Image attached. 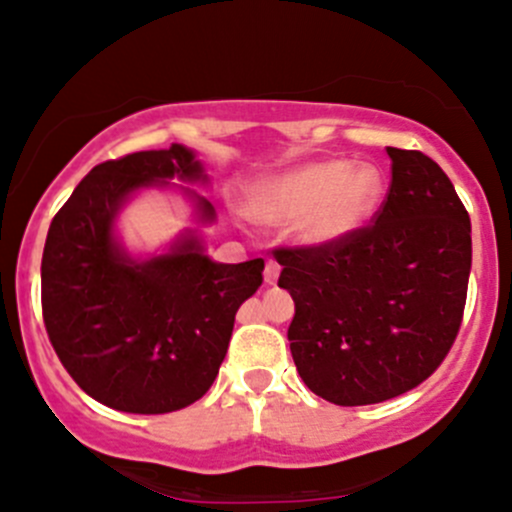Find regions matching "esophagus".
<instances>
[{"mask_svg": "<svg viewBox=\"0 0 512 512\" xmlns=\"http://www.w3.org/2000/svg\"><path fill=\"white\" fill-rule=\"evenodd\" d=\"M277 277H280V265L270 260V262H267V265H265V282H267V285H275Z\"/></svg>", "mask_w": 512, "mask_h": 512, "instance_id": "esophagus-1", "label": "esophagus"}]
</instances>
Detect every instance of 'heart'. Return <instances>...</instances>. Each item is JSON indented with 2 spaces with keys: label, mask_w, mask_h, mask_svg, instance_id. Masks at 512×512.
I'll use <instances>...</instances> for the list:
<instances>
[{
  "label": "heart",
  "mask_w": 512,
  "mask_h": 512,
  "mask_svg": "<svg viewBox=\"0 0 512 512\" xmlns=\"http://www.w3.org/2000/svg\"><path fill=\"white\" fill-rule=\"evenodd\" d=\"M382 195L385 180L375 165L322 160L307 162L257 187L252 212L272 225L297 220V237L305 245L327 247L365 227Z\"/></svg>",
  "instance_id": "heart-1"
}]
</instances>
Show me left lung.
Returning a JSON list of instances; mask_svg holds the SVG:
<instances>
[{
  "label": "left lung",
  "instance_id": "1",
  "mask_svg": "<svg viewBox=\"0 0 512 512\" xmlns=\"http://www.w3.org/2000/svg\"><path fill=\"white\" fill-rule=\"evenodd\" d=\"M393 182L372 225L327 247H280L277 285L307 388L372 405L428 380L458 337L468 295L470 217L438 162L388 147Z\"/></svg>",
  "mask_w": 512,
  "mask_h": 512
}]
</instances>
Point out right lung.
Returning <instances> with one entry per match:
<instances>
[{
	"label": "right lung",
	"mask_w": 512,
	"mask_h": 512,
	"mask_svg": "<svg viewBox=\"0 0 512 512\" xmlns=\"http://www.w3.org/2000/svg\"><path fill=\"white\" fill-rule=\"evenodd\" d=\"M170 180L207 185L185 145L102 162L74 187L44 242L49 342L89 398L122 413L160 415L200 400L225 360L237 310L262 285V257L210 260L197 230L162 255L124 250L114 235L124 202ZM180 190L195 202L197 222H215L210 200Z\"/></svg>",
	"instance_id": "1"
}]
</instances>
